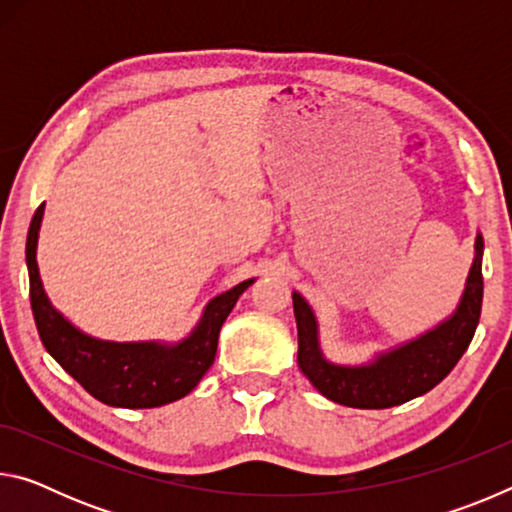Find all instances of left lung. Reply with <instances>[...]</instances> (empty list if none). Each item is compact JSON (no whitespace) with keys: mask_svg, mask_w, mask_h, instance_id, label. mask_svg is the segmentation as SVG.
I'll return each mask as SVG.
<instances>
[{"mask_svg":"<svg viewBox=\"0 0 512 512\" xmlns=\"http://www.w3.org/2000/svg\"><path fill=\"white\" fill-rule=\"evenodd\" d=\"M474 262L461 302L452 316L418 339L377 354L361 366H339L325 359L318 343V323L307 300L293 291L298 323V366L320 395L352 409H391L429 393L463 357L481 316L483 237L476 235Z\"/></svg>","mask_w":512,"mask_h":512,"instance_id":"8db88e82","label":"left lung"}]
</instances>
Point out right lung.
<instances>
[{
  "mask_svg": "<svg viewBox=\"0 0 512 512\" xmlns=\"http://www.w3.org/2000/svg\"><path fill=\"white\" fill-rule=\"evenodd\" d=\"M45 214L42 203L33 214L27 237V268L31 284V309L40 341L65 372H69L92 397L121 409H153L192 393L214 363L219 332L225 318L255 280L239 282L205 307L194 332L180 343H112L83 334L51 307L42 289L36 248Z\"/></svg>",
  "mask_w": 512,
  "mask_h": 512,
  "instance_id": "add662e5",
  "label": "right lung"
}]
</instances>
